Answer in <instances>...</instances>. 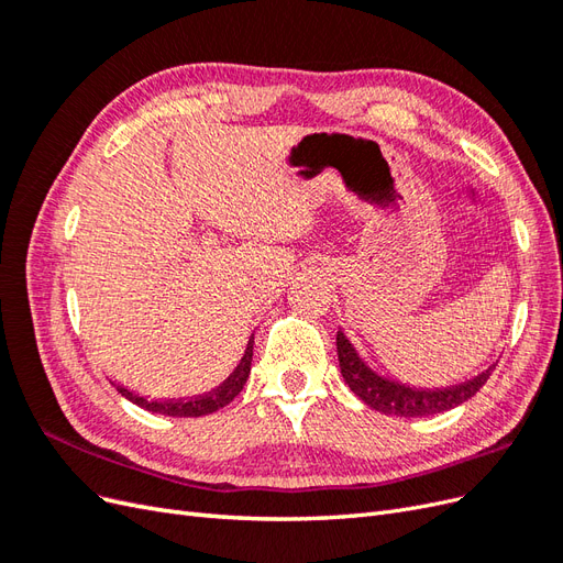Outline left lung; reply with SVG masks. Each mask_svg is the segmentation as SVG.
<instances>
[{
  "label": "left lung",
  "instance_id": "8db88e82",
  "mask_svg": "<svg viewBox=\"0 0 563 563\" xmlns=\"http://www.w3.org/2000/svg\"><path fill=\"white\" fill-rule=\"evenodd\" d=\"M338 345V362L340 373L347 383V387L360 397L373 411H380L385 416H397V418H428L437 413H446L451 408L465 404L472 399L476 391L484 387V383L490 376V368L482 371L479 376H474L460 385L451 387H437V389H422L404 385L399 380H391L387 376H380L378 371H373L356 347L350 343V338L338 331L335 335Z\"/></svg>",
  "mask_w": 563,
  "mask_h": 563
}]
</instances>
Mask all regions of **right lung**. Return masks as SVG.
Masks as SVG:
<instances>
[{
    "label": "right lung",
    "mask_w": 563,
    "mask_h": 563,
    "mask_svg": "<svg viewBox=\"0 0 563 563\" xmlns=\"http://www.w3.org/2000/svg\"><path fill=\"white\" fill-rule=\"evenodd\" d=\"M251 362H253V338L246 343L244 356L236 364L234 373H230L228 380L223 385H218L216 389H211L209 395H199L195 399H168V401H155V399H145L133 395L126 387L117 385V391L122 397H126L131 404L145 408V411L152 413H159V416H172V418H199V416H209L216 413L218 408L228 406L240 391L244 389L246 380H249V373H251Z\"/></svg>",
    "instance_id": "add662e5"
}]
</instances>
